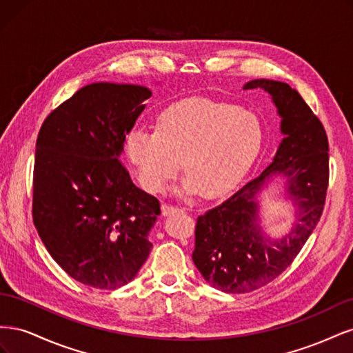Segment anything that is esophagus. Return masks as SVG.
I'll list each match as a JSON object with an SVG mask.
<instances>
[{
	"mask_svg": "<svg viewBox=\"0 0 353 353\" xmlns=\"http://www.w3.org/2000/svg\"><path fill=\"white\" fill-rule=\"evenodd\" d=\"M185 209L183 208H178V206H169V205H163L162 206V213L163 216H170L174 215V213H178V212H184Z\"/></svg>",
	"mask_w": 353,
	"mask_h": 353,
	"instance_id": "obj_1",
	"label": "esophagus"
}]
</instances>
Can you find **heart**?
Wrapping results in <instances>:
<instances>
[{
    "instance_id": "1",
    "label": "heart",
    "mask_w": 353,
    "mask_h": 353,
    "mask_svg": "<svg viewBox=\"0 0 353 353\" xmlns=\"http://www.w3.org/2000/svg\"><path fill=\"white\" fill-rule=\"evenodd\" d=\"M262 125L237 105L191 97L160 113L157 131L137 128L128 138V156L143 187L162 193L181 172L188 175L179 193L218 199L249 174L262 147Z\"/></svg>"
}]
</instances>
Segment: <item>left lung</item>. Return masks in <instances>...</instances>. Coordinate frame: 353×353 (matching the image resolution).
Returning <instances> with one entry per match:
<instances>
[{"instance_id":"8db88e82","label":"left lung","mask_w":353,"mask_h":353,"mask_svg":"<svg viewBox=\"0 0 353 353\" xmlns=\"http://www.w3.org/2000/svg\"><path fill=\"white\" fill-rule=\"evenodd\" d=\"M268 92L281 117V140L272 163L222 205L197 218L193 262L212 287L249 293L276 279L294 261L323 215L328 187V140L323 123L290 85L253 79L243 90ZM298 206L296 222L271 241L259 225L257 197L272 177Z\"/></svg>"}]
</instances>
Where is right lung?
<instances>
[{"instance_id": "obj_1", "label": "right lung", "mask_w": 353, "mask_h": 353, "mask_svg": "<svg viewBox=\"0 0 353 353\" xmlns=\"http://www.w3.org/2000/svg\"><path fill=\"white\" fill-rule=\"evenodd\" d=\"M152 91L95 82L52 110L37 140L32 216L72 279L104 290L135 279L153 244L160 203L121 163L126 134Z\"/></svg>"}]
</instances>
